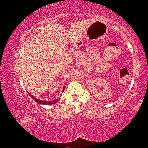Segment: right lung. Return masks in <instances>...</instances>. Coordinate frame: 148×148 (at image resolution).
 <instances>
[{
    "label": "right lung",
    "instance_id": "1",
    "mask_svg": "<svg viewBox=\"0 0 148 148\" xmlns=\"http://www.w3.org/2000/svg\"><path fill=\"white\" fill-rule=\"evenodd\" d=\"M64 86L63 87V90H62V91H64ZM30 96L31 97V98L34 100L35 102H38L39 104H44V105H49V104H53L55 103H56V102L58 101L59 99H55L53 101H42V100H39L37 98H36L33 95H32L31 94H29Z\"/></svg>",
    "mask_w": 148,
    "mask_h": 148
}]
</instances>
